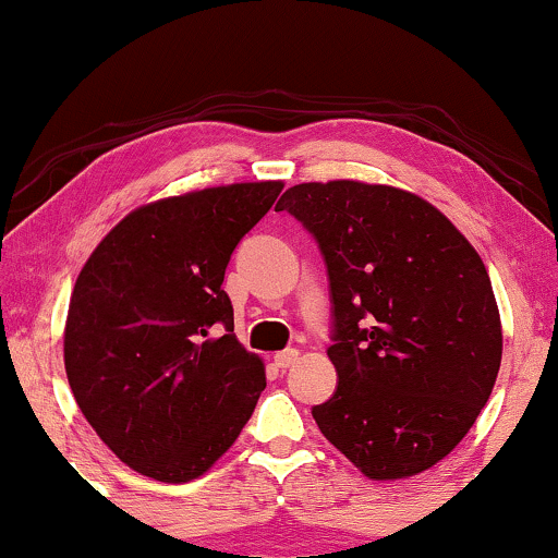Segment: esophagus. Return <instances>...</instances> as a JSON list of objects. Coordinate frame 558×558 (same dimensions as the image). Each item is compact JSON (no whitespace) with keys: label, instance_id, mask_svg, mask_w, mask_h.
Masks as SVG:
<instances>
[{"label":"esophagus","instance_id":"34e87169","mask_svg":"<svg viewBox=\"0 0 558 558\" xmlns=\"http://www.w3.org/2000/svg\"><path fill=\"white\" fill-rule=\"evenodd\" d=\"M272 361H275V366H278V368H291V366L299 361V351H293V348H288V351L275 353Z\"/></svg>","mask_w":558,"mask_h":558}]
</instances>
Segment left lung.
I'll return each mask as SVG.
<instances>
[{
    "label": "left lung",
    "instance_id": "1",
    "mask_svg": "<svg viewBox=\"0 0 558 558\" xmlns=\"http://www.w3.org/2000/svg\"><path fill=\"white\" fill-rule=\"evenodd\" d=\"M327 262L338 389L312 408L319 432L372 481L411 478L471 432L501 366L486 265L445 213L387 184L291 186Z\"/></svg>",
    "mask_w": 558,
    "mask_h": 558
}]
</instances>
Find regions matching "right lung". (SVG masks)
Masks as SVG:
<instances>
[{
	"label": "right lung",
	"mask_w": 558,
	"mask_h": 558,
	"mask_svg": "<svg viewBox=\"0 0 558 558\" xmlns=\"http://www.w3.org/2000/svg\"><path fill=\"white\" fill-rule=\"evenodd\" d=\"M283 181L207 186L140 205L80 270L64 368L80 411L132 471L199 478L239 439L265 364L233 335L223 275ZM223 324L220 339L209 327Z\"/></svg>",
	"instance_id": "add662e5"
}]
</instances>
